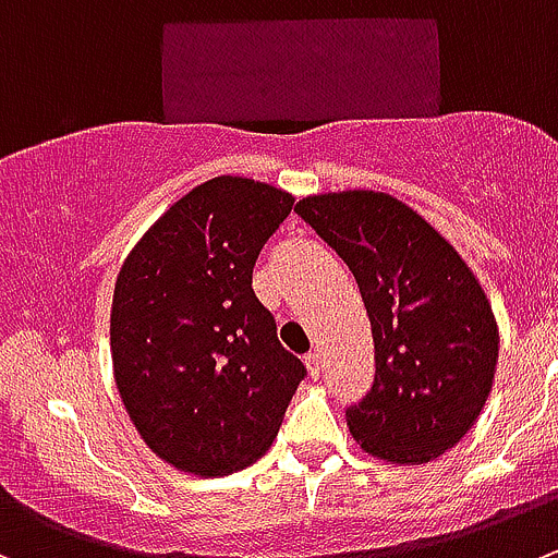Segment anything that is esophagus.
<instances>
[{
  "label": "esophagus",
  "instance_id": "obj_1",
  "mask_svg": "<svg viewBox=\"0 0 558 558\" xmlns=\"http://www.w3.org/2000/svg\"><path fill=\"white\" fill-rule=\"evenodd\" d=\"M306 367H310L312 378H320V373H323V355L317 353V350L306 353Z\"/></svg>",
  "mask_w": 558,
  "mask_h": 558
}]
</instances>
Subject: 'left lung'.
<instances>
[{
    "label": "left lung",
    "mask_w": 558,
    "mask_h": 558,
    "mask_svg": "<svg viewBox=\"0 0 558 558\" xmlns=\"http://www.w3.org/2000/svg\"><path fill=\"white\" fill-rule=\"evenodd\" d=\"M295 214L348 263L375 342V380L344 411L364 452L386 463L441 458L493 389L498 326L452 243L384 191L306 196Z\"/></svg>",
    "instance_id": "left-lung-1"
}]
</instances>
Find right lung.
<instances>
[{
  "label": "right lung",
  "instance_id": "obj_1",
  "mask_svg": "<svg viewBox=\"0 0 558 558\" xmlns=\"http://www.w3.org/2000/svg\"><path fill=\"white\" fill-rule=\"evenodd\" d=\"M293 194L248 178L196 185L142 235L111 299L114 384L142 441L196 476L257 463L304 380L252 270Z\"/></svg>",
  "mask_w": 558,
  "mask_h": 558
}]
</instances>
